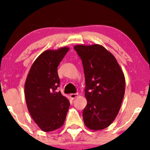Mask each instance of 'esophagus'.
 Here are the masks:
<instances>
[{"instance_id": "1", "label": "esophagus", "mask_w": 150, "mask_h": 150, "mask_svg": "<svg viewBox=\"0 0 150 150\" xmlns=\"http://www.w3.org/2000/svg\"><path fill=\"white\" fill-rule=\"evenodd\" d=\"M77 96H78L77 93H71L70 95H69V97H70L71 99L73 100V99H74L75 98H76Z\"/></svg>"}]
</instances>
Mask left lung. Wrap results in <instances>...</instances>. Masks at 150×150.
<instances>
[{"instance_id": "8db88e82", "label": "left lung", "mask_w": 150, "mask_h": 150, "mask_svg": "<svg viewBox=\"0 0 150 150\" xmlns=\"http://www.w3.org/2000/svg\"><path fill=\"white\" fill-rule=\"evenodd\" d=\"M83 63L87 104L83 112L88 128L109 126L120 111L125 93L124 74L115 57L101 45H76Z\"/></svg>"}]
</instances>
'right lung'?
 Segmentation results:
<instances>
[{
	"mask_svg": "<svg viewBox=\"0 0 150 150\" xmlns=\"http://www.w3.org/2000/svg\"><path fill=\"white\" fill-rule=\"evenodd\" d=\"M68 47L47 50L35 59L26 77L24 95L30 116L40 129L50 132L64 124L69 102L61 91L57 67Z\"/></svg>",
	"mask_w": 150,
	"mask_h": 150,
	"instance_id": "right-lung-1",
	"label": "right lung"
}]
</instances>
